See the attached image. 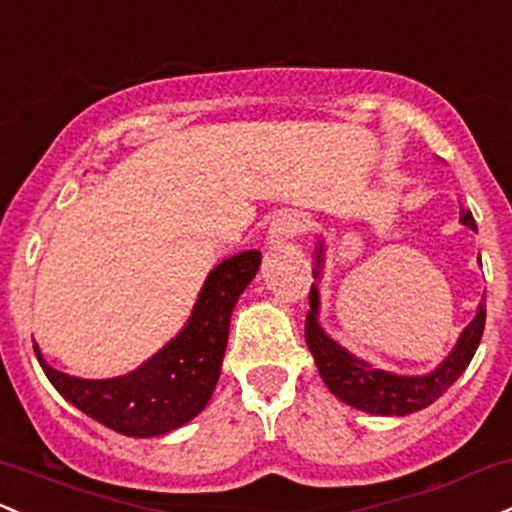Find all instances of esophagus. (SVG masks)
Wrapping results in <instances>:
<instances>
[{"label": "esophagus", "mask_w": 512, "mask_h": 512, "mask_svg": "<svg viewBox=\"0 0 512 512\" xmlns=\"http://www.w3.org/2000/svg\"><path fill=\"white\" fill-rule=\"evenodd\" d=\"M308 230V218L299 211H282L269 226L267 240L272 247H279L284 240L294 238V235H301Z\"/></svg>", "instance_id": "34e87169"}]
</instances>
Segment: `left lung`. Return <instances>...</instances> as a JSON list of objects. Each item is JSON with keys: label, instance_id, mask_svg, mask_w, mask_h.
I'll return each mask as SVG.
<instances>
[{"label": "left lung", "instance_id": "obj_1", "mask_svg": "<svg viewBox=\"0 0 512 512\" xmlns=\"http://www.w3.org/2000/svg\"><path fill=\"white\" fill-rule=\"evenodd\" d=\"M459 221L462 226L471 228L476 233V221L471 211H459ZM313 277L316 282L323 279L325 267V240L318 238L316 250H313ZM311 311L306 316V345L311 350L320 379L325 381L330 393L340 398L347 406L357 408V411L372 413V415H411L415 411H423L430 403L445 393L464 369L469 367L471 357L476 355L481 335H484L486 325V296L476 308V316L466 325L454 342L452 352L437 364L428 374H396L386 372V369L374 367V364L364 362L357 355H352L347 347H342L338 340L330 338L325 328L320 325V291L318 284H311V294H308Z\"/></svg>", "mask_w": 512, "mask_h": 512}]
</instances>
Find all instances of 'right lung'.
I'll list each match as a JSON object with an SVG mask.
<instances>
[{
	"label": "right lung",
	"mask_w": 512,
	"mask_h": 512,
	"mask_svg": "<svg viewBox=\"0 0 512 512\" xmlns=\"http://www.w3.org/2000/svg\"><path fill=\"white\" fill-rule=\"evenodd\" d=\"M262 265L245 250L216 265L206 277L184 328L133 372L111 379H82L50 367L33 345L55 391L97 423L126 437H160L182 428L211 401L228 345L230 316Z\"/></svg>",
	"instance_id": "add662e5"
}]
</instances>
